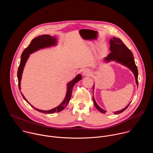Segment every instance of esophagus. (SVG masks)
<instances>
[{
  "label": "esophagus",
  "mask_w": 153,
  "mask_h": 153,
  "mask_svg": "<svg viewBox=\"0 0 153 153\" xmlns=\"http://www.w3.org/2000/svg\"><path fill=\"white\" fill-rule=\"evenodd\" d=\"M83 76H89L91 74V71L89 69H85L83 71Z\"/></svg>",
  "instance_id": "1"
}]
</instances>
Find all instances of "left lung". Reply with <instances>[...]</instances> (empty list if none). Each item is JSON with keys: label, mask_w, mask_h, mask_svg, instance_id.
Masks as SVG:
<instances>
[{"label": "left lung", "mask_w": 153, "mask_h": 153, "mask_svg": "<svg viewBox=\"0 0 153 153\" xmlns=\"http://www.w3.org/2000/svg\"><path fill=\"white\" fill-rule=\"evenodd\" d=\"M110 51L111 53L108 55L107 57H105L104 60L105 62H110L111 60L115 61L119 63H120L124 66L128 68L131 71L135 77L136 83L138 86V70L136 65L134 59L132 52L123 43V42L119 38L113 37L110 40ZM94 88V85H93V90ZM94 106L97 110L102 113H105L106 111L101 108L96 103L94 97H93ZM131 103V102H130ZM130 103L122 110L117 111L114 113V114H118L123 111L128 107Z\"/></svg>", "instance_id": "8db88e82"}]
</instances>
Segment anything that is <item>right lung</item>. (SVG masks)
I'll list each match as a JSON object with an SVG mask.
<instances>
[{"mask_svg":"<svg viewBox=\"0 0 153 153\" xmlns=\"http://www.w3.org/2000/svg\"><path fill=\"white\" fill-rule=\"evenodd\" d=\"M57 39L55 36H51L50 35L47 34H43L38 36L37 37L34 38L32 40L29 46L25 49V50L23 51L22 54L21 55V60L20 62L19 67L17 71V79H18V84H19V88L20 90V82L22 79V76L23 71L25 67V63L28 60V59L30 57V54L39 50L41 49H44L47 48H50L51 47H54L57 45ZM82 79V75L80 74H77L72 80L69 82L67 83V93L65 95V99L63 100V102L57 107H55L51 110H39V109L35 108L31 104H30L28 100L26 99L24 94L21 93L22 96L23 98L25 99V101H27L33 108H34L35 110L38 111L39 112L45 113V114H53L54 113H59L61 111H62L63 109L67 106L68 104L71 94H72V90L74 85L79 80Z\"/></svg>","mask_w":153,"mask_h":153,"instance_id":"1","label":"right lung"}]
</instances>
